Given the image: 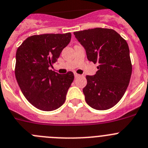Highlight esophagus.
<instances>
[{
  "instance_id": "obj_1",
  "label": "esophagus",
  "mask_w": 148,
  "mask_h": 148,
  "mask_svg": "<svg viewBox=\"0 0 148 148\" xmlns=\"http://www.w3.org/2000/svg\"><path fill=\"white\" fill-rule=\"evenodd\" d=\"M79 76H80L79 74H77V73H74V77H75V78H77V77H79Z\"/></svg>"
}]
</instances>
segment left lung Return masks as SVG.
Wrapping results in <instances>:
<instances>
[{
	"label": "left lung",
	"instance_id": "obj_1",
	"mask_svg": "<svg viewBox=\"0 0 148 148\" xmlns=\"http://www.w3.org/2000/svg\"><path fill=\"white\" fill-rule=\"evenodd\" d=\"M74 34L85 48L88 60L99 64L95 75L86 76L83 93L87 103L97 110L112 108L123 96L132 76L126 41L109 28L96 27Z\"/></svg>",
	"mask_w": 148,
	"mask_h": 148
}]
</instances>
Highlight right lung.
<instances>
[{"label": "right lung", "mask_w": 148, "mask_h": 148, "mask_svg": "<svg viewBox=\"0 0 148 148\" xmlns=\"http://www.w3.org/2000/svg\"><path fill=\"white\" fill-rule=\"evenodd\" d=\"M71 38V33L34 35L26 38L16 50V81L25 97L38 110H57L66 101L74 74L69 71L60 74L49 68L57 61Z\"/></svg>", "instance_id": "add662e5"}]
</instances>
